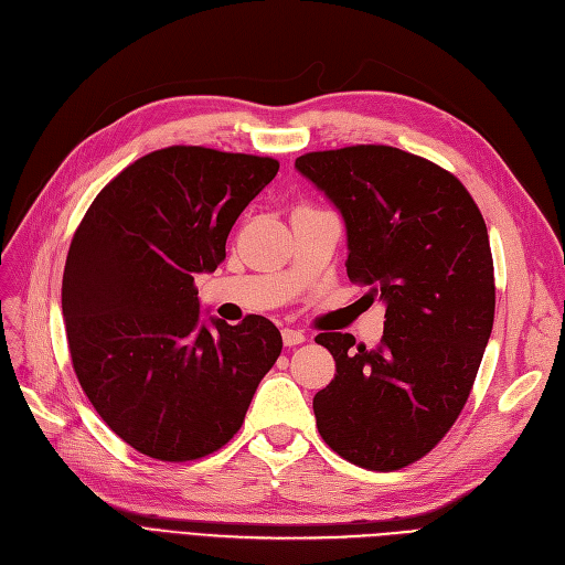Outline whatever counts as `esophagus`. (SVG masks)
Masks as SVG:
<instances>
[{
	"label": "esophagus",
	"mask_w": 565,
	"mask_h": 565,
	"mask_svg": "<svg viewBox=\"0 0 565 565\" xmlns=\"http://www.w3.org/2000/svg\"><path fill=\"white\" fill-rule=\"evenodd\" d=\"M281 338H284L286 348H296V344H302V342H305V335H302L300 331H294V329H284V331H281Z\"/></svg>",
	"instance_id": "34e87169"
}]
</instances>
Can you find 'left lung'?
<instances>
[{
  "instance_id": "left-lung-1",
  "label": "left lung",
  "mask_w": 565,
  "mask_h": 565,
  "mask_svg": "<svg viewBox=\"0 0 565 565\" xmlns=\"http://www.w3.org/2000/svg\"><path fill=\"white\" fill-rule=\"evenodd\" d=\"M296 169L348 227V277L385 302L377 348L315 340L335 377L315 396L321 439L363 469L420 460L458 420L493 331L495 279L475 199L436 163L390 145L309 152Z\"/></svg>"
}]
</instances>
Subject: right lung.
<instances>
[{"mask_svg": "<svg viewBox=\"0 0 565 565\" xmlns=\"http://www.w3.org/2000/svg\"><path fill=\"white\" fill-rule=\"evenodd\" d=\"M277 171L269 157L173 145L110 180L72 236V366L105 425L148 458L188 462L223 448L281 354L265 317L202 321L194 288Z\"/></svg>", "mask_w": 565, "mask_h": 565, "instance_id": "obj_1", "label": "right lung"}]
</instances>
